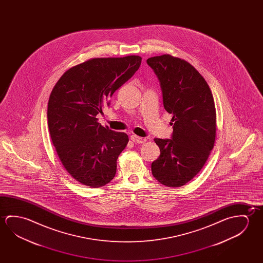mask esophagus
Wrapping results in <instances>:
<instances>
[{"mask_svg":"<svg viewBox=\"0 0 263 263\" xmlns=\"http://www.w3.org/2000/svg\"><path fill=\"white\" fill-rule=\"evenodd\" d=\"M131 140L135 143H139V144H141V143L146 142V138H140V137H138V136H136V135H132L131 136Z\"/></svg>","mask_w":263,"mask_h":263,"instance_id":"1","label":"esophagus"}]
</instances>
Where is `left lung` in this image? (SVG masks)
Returning a JSON list of instances; mask_svg holds the SVG:
<instances>
[{
	"mask_svg": "<svg viewBox=\"0 0 263 263\" xmlns=\"http://www.w3.org/2000/svg\"><path fill=\"white\" fill-rule=\"evenodd\" d=\"M146 63L159 79L164 108L173 122L171 139H154L160 155L151 171L161 184L181 187L201 171L214 147L215 102L205 80L189 62L165 54Z\"/></svg>",
	"mask_w": 263,
	"mask_h": 263,
	"instance_id": "1",
	"label": "left lung"
}]
</instances>
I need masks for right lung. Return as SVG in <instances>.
<instances>
[{
    "instance_id": "add662e5",
    "label": "right lung",
    "mask_w": 263,
    "mask_h": 263,
    "mask_svg": "<svg viewBox=\"0 0 263 263\" xmlns=\"http://www.w3.org/2000/svg\"><path fill=\"white\" fill-rule=\"evenodd\" d=\"M141 60L91 59L68 69L52 90L48 104L52 143L66 171L83 185L98 188L116 175L128 136L102 126L96 116L139 69Z\"/></svg>"
}]
</instances>
